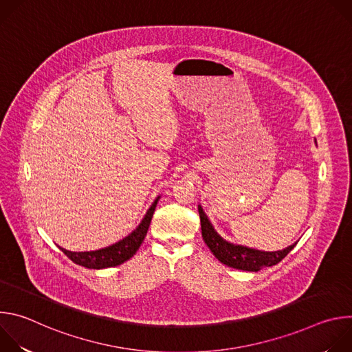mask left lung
Segmentation results:
<instances>
[{
	"label": "left lung",
	"mask_w": 352,
	"mask_h": 352,
	"mask_svg": "<svg viewBox=\"0 0 352 352\" xmlns=\"http://www.w3.org/2000/svg\"><path fill=\"white\" fill-rule=\"evenodd\" d=\"M199 217H200V226H202V236L205 243L212 250V254L226 266L238 269V270H246V272H259L262 267L274 266L278 262H281L294 246L292 243L288 248L283 250H276V252H265V250H258L242 245H235L224 238H221L214 227L212 226L210 220L208 219L206 213L204 212L202 206L199 205Z\"/></svg>",
	"instance_id": "obj_1"
}]
</instances>
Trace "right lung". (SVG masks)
<instances>
[{
    "instance_id": "obj_1",
    "label": "right lung",
    "mask_w": 352,
    "mask_h": 352,
    "mask_svg": "<svg viewBox=\"0 0 352 352\" xmlns=\"http://www.w3.org/2000/svg\"><path fill=\"white\" fill-rule=\"evenodd\" d=\"M159 199H160V196H157V199L152 204V206L148 208V210L146 212L140 224L128 236L122 238L121 241H118L107 248L90 250V252H71V250H67L61 246H60V249L74 263L87 267V269H96V270L107 269V267H114V266H118V265L129 261L136 254V250L139 249V246L142 245V242L147 234V230H148L150 221H152Z\"/></svg>"
}]
</instances>
